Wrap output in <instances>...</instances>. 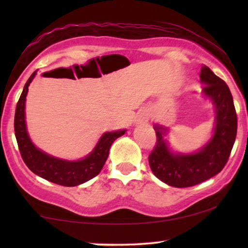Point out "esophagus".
<instances>
[{"mask_svg":"<svg viewBox=\"0 0 248 248\" xmlns=\"http://www.w3.org/2000/svg\"><path fill=\"white\" fill-rule=\"evenodd\" d=\"M148 120H149V114H148V112H146L145 110L139 112V115H138V117H137L138 123H140V124L146 123V121H148Z\"/></svg>","mask_w":248,"mask_h":248,"instance_id":"1","label":"esophagus"}]
</instances>
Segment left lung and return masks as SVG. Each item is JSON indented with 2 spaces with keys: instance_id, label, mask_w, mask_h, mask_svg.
Returning <instances> with one entry per match:
<instances>
[{
  "instance_id": "1",
  "label": "left lung",
  "mask_w": 248,
  "mask_h": 248,
  "mask_svg": "<svg viewBox=\"0 0 248 248\" xmlns=\"http://www.w3.org/2000/svg\"><path fill=\"white\" fill-rule=\"evenodd\" d=\"M200 79L204 84L203 94L215 106L216 125L211 140L196 153H174L163 138L167 129L154 125L156 143L149 155V164L159 180L173 187H191L219 174L236 138L237 116L229 86L207 65L201 68Z\"/></svg>"
}]
</instances>
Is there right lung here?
<instances>
[{"mask_svg": "<svg viewBox=\"0 0 248 248\" xmlns=\"http://www.w3.org/2000/svg\"><path fill=\"white\" fill-rule=\"evenodd\" d=\"M36 74L37 71L28 78L16 105L14 129L20 155L28 169L40 177L61 186H78L99 174L108 157L111 144L117 138L124 134L125 130L104 133L93 152L79 161H65V159L57 158L37 149L29 139L26 123H25V102H26L28 86Z\"/></svg>", "mask_w": 248, "mask_h": 248, "instance_id": "obj_1", "label": "right lung"}]
</instances>
